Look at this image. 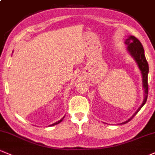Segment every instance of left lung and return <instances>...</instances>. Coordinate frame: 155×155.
Instances as JSON below:
<instances>
[{
	"label": "left lung",
	"instance_id": "8db88e82",
	"mask_svg": "<svg viewBox=\"0 0 155 155\" xmlns=\"http://www.w3.org/2000/svg\"><path fill=\"white\" fill-rule=\"evenodd\" d=\"M125 44L128 45V50H129L130 54L132 55V57L135 59L137 61L138 66L140 69L141 73L143 75V88L145 91V98L143 100L142 105L140 106L139 109H137V111L133 114V116L130 119L128 120L127 121L124 122V124H126L129 121H130L136 114L140 110L141 108L143 106V105L146 104V100L148 97V92H149V85H148V73H149V64H148L147 61H146V57L144 54V49L141 44L140 41L137 39V38L134 36H129L127 39L125 41Z\"/></svg>",
	"mask_w": 155,
	"mask_h": 155
}]
</instances>
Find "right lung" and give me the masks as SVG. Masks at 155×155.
Listing matches in <instances>:
<instances>
[{"mask_svg": "<svg viewBox=\"0 0 155 155\" xmlns=\"http://www.w3.org/2000/svg\"><path fill=\"white\" fill-rule=\"evenodd\" d=\"M63 119H64V117L62 118V119L61 120H60L59 121H58V122H56V123H54V124H51V125H50V126H54V125H57V124H60V123L61 122V121L63 120Z\"/></svg>", "mask_w": 155, "mask_h": 155, "instance_id": "add662e5", "label": "right lung"}]
</instances>
